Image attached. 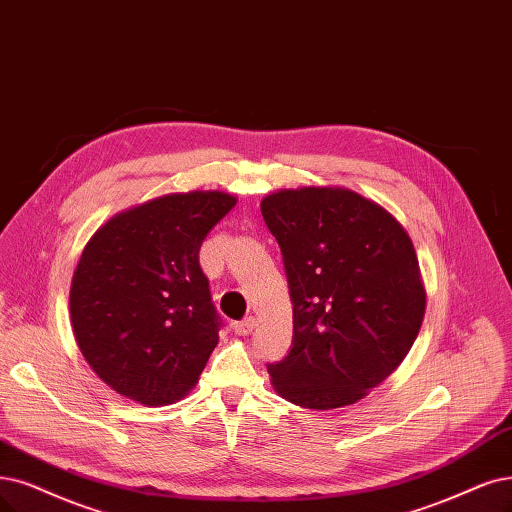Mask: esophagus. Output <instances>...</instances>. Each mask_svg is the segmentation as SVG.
<instances>
[{
	"mask_svg": "<svg viewBox=\"0 0 512 512\" xmlns=\"http://www.w3.org/2000/svg\"><path fill=\"white\" fill-rule=\"evenodd\" d=\"M232 329H234L236 335H249L255 329V318L249 316V318H244V320H238V323L232 325Z\"/></svg>",
	"mask_w": 512,
	"mask_h": 512,
	"instance_id": "esophagus-1",
	"label": "esophagus"
}]
</instances>
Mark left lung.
Masks as SVG:
<instances>
[{"instance_id":"obj_1","label":"left lung","mask_w":512,"mask_h":512,"mask_svg":"<svg viewBox=\"0 0 512 512\" xmlns=\"http://www.w3.org/2000/svg\"><path fill=\"white\" fill-rule=\"evenodd\" d=\"M293 304L289 354L274 390L306 409L346 407L403 363L426 291L405 227L346 187L280 189L261 200Z\"/></svg>"}]
</instances>
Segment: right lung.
<instances>
[{
    "mask_svg": "<svg viewBox=\"0 0 512 512\" xmlns=\"http://www.w3.org/2000/svg\"><path fill=\"white\" fill-rule=\"evenodd\" d=\"M234 206L225 192L168 194L111 217L88 240L71 280V327L111 390L160 407L196 386L221 327L198 255Z\"/></svg>",
    "mask_w": 512,
    "mask_h": 512,
    "instance_id": "right-lung-1",
    "label": "right lung"
}]
</instances>
